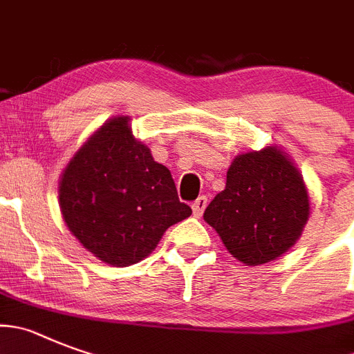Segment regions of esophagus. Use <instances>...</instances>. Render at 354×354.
Segmentation results:
<instances>
[{
	"instance_id": "obj_1",
	"label": "esophagus",
	"mask_w": 354,
	"mask_h": 354,
	"mask_svg": "<svg viewBox=\"0 0 354 354\" xmlns=\"http://www.w3.org/2000/svg\"><path fill=\"white\" fill-rule=\"evenodd\" d=\"M193 214L196 217H200L203 214V210H205V207H207V196H198V198L194 200L193 202Z\"/></svg>"
}]
</instances>
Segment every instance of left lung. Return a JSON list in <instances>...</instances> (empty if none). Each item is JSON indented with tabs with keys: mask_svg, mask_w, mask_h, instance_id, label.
<instances>
[{
	"mask_svg": "<svg viewBox=\"0 0 354 354\" xmlns=\"http://www.w3.org/2000/svg\"><path fill=\"white\" fill-rule=\"evenodd\" d=\"M309 216L302 174L277 145L236 156L225 189L203 212L230 254L249 267L274 261L293 248Z\"/></svg>",
	"mask_w": 354,
	"mask_h": 354,
	"instance_id": "8db88e82",
	"label": "left lung"
}]
</instances>
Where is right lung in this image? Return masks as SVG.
I'll return each instance as SVG.
<instances>
[{"label": "right lung", "instance_id": "add662e5", "mask_svg": "<svg viewBox=\"0 0 354 354\" xmlns=\"http://www.w3.org/2000/svg\"><path fill=\"white\" fill-rule=\"evenodd\" d=\"M59 207L71 235L112 267L147 258L171 225L191 216L170 170L135 138L128 115L109 119L68 161Z\"/></svg>", "mask_w": 354, "mask_h": 354}]
</instances>
